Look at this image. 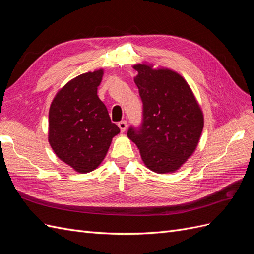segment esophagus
I'll use <instances>...</instances> for the list:
<instances>
[{"label":"esophagus","mask_w":254,"mask_h":254,"mask_svg":"<svg viewBox=\"0 0 254 254\" xmlns=\"http://www.w3.org/2000/svg\"><path fill=\"white\" fill-rule=\"evenodd\" d=\"M118 126H119V128L121 130V132H125L126 129H127V122L126 121H122V122L119 123Z\"/></svg>","instance_id":"1"}]
</instances>
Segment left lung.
I'll return each instance as SVG.
<instances>
[{
	"label": "left lung",
	"instance_id": "left-lung-1",
	"mask_svg": "<svg viewBox=\"0 0 254 254\" xmlns=\"http://www.w3.org/2000/svg\"><path fill=\"white\" fill-rule=\"evenodd\" d=\"M143 102L140 131L128 137L140 149L143 163L157 174L175 173L195 152L204 126L201 107L190 84L172 68L143 61L132 66Z\"/></svg>",
	"mask_w": 254,
	"mask_h": 254
}]
</instances>
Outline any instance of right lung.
<instances>
[{"label": "right lung", "instance_id": "right-lung-1", "mask_svg": "<svg viewBox=\"0 0 254 254\" xmlns=\"http://www.w3.org/2000/svg\"><path fill=\"white\" fill-rule=\"evenodd\" d=\"M104 68L76 76L54 96L48 140L55 155L75 172L87 174L101 164L120 128L97 96Z\"/></svg>", "mask_w": 254, "mask_h": 254}]
</instances>
